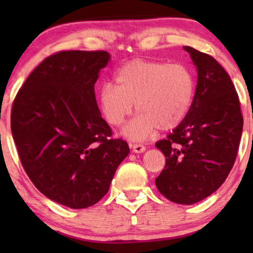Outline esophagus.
I'll return each instance as SVG.
<instances>
[{"instance_id":"1","label":"esophagus","mask_w":253,"mask_h":253,"mask_svg":"<svg viewBox=\"0 0 253 253\" xmlns=\"http://www.w3.org/2000/svg\"><path fill=\"white\" fill-rule=\"evenodd\" d=\"M131 147H132V151L134 153H143L146 150V147L141 144H131Z\"/></svg>"}]
</instances>
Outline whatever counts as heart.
Segmentation results:
<instances>
[{"label": "heart", "mask_w": 253, "mask_h": 253, "mask_svg": "<svg viewBox=\"0 0 253 253\" xmlns=\"http://www.w3.org/2000/svg\"><path fill=\"white\" fill-rule=\"evenodd\" d=\"M115 85L106 83L99 93L100 108L107 122L120 126L132 112L138 117L124 133L143 139L155 129L169 131L185 119L195 95V78L184 64L133 60L114 76Z\"/></svg>", "instance_id": "b5f03b06"}]
</instances>
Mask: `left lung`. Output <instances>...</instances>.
I'll use <instances>...</instances> for the list:
<instances>
[{
	"label": "left lung",
	"instance_id": "8db88e82",
	"mask_svg": "<svg viewBox=\"0 0 253 253\" xmlns=\"http://www.w3.org/2000/svg\"><path fill=\"white\" fill-rule=\"evenodd\" d=\"M198 81L185 119L155 146L166 166L155 184L182 205L205 199L222 185L233 168L243 130L240 99L229 75L215 58L185 46Z\"/></svg>",
	"mask_w": 253,
	"mask_h": 253
}]
</instances>
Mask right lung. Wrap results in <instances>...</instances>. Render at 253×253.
Here are the masks:
<instances>
[{"mask_svg":"<svg viewBox=\"0 0 253 253\" xmlns=\"http://www.w3.org/2000/svg\"><path fill=\"white\" fill-rule=\"evenodd\" d=\"M105 50H62L44 58L17 93L11 132L23 168L39 191L70 209L108 192L129 145L114 139L96 105Z\"/></svg>","mask_w":253,"mask_h":253,"instance_id":"1","label":"right lung"}]
</instances>
